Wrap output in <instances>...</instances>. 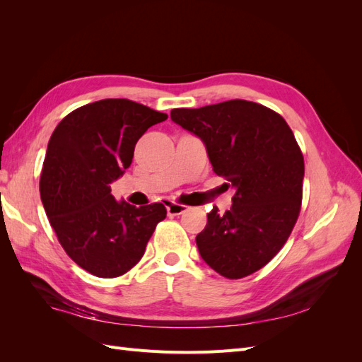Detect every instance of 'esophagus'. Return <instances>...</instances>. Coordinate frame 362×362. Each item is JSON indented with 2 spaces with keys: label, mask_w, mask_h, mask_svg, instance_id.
<instances>
[{
  "label": "esophagus",
  "mask_w": 362,
  "mask_h": 362,
  "mask_svg": "<svg viewBox=\"0 0 362 362\" xmlns=\"http://www.w3.org/2000/svg\"><path fill=\"white\" fill-rule=\"evenodd\" d=\"M166 210H168L169 216H180V214L187 211L189 206L187 205H182V204H177V202H173V201H168L166 202Z\"/></svg>",
  "instance_id": "1"
}]
</instances>
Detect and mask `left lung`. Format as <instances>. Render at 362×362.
Instances as JSON below:
<instances>
[{"label":"left lung","mask_w":362,"mask_h":362,"mask_svg":"<svg viewBox=\"0 0 362 362\" xmlns=\"http://www.w3.org/2000/svg\"><path fill=\"white\" fill-rule=\"evenodd\" d=\"M170 117L204 141L214 173L235 189L231 210L214 206L196 235L202 259L228 279L252 275L299 217L305 164L293 131L276 112L245 100L173 108Z\"/></svg>","instance_id":"8db88e82"}]
</instances>
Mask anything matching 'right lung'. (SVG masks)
I'll use <instances>...</instances> for the list:
<instances>
[{"label": "right lung", "mask_w": 362, "mask_h": 362, "mask_svg": "<svg viewBox=\"0 0 362 362\" xmlns=\"http://www.w3.org/2000/svg\"><path fill=\"white\" fill-rule=\"evenodd\" d=\"M166 113L129 100L76 108L54 129L40 175V199L66 254L98 278H116L144 257L163 204L116 201L110 184L124 175L137 140Z\"/></svg>", "instance_id": "obj_1"}]
</instances>
